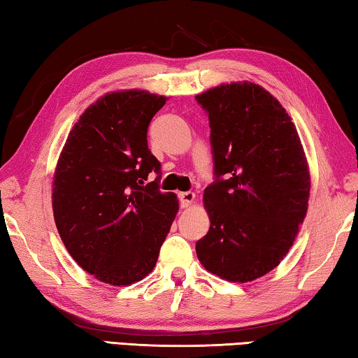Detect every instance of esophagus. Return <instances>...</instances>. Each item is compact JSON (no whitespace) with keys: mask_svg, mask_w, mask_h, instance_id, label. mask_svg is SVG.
<instances>
[{"mask_svg":"<svg viewBox=\"0 0 358 358\" xmlns=\"http://www.w3.org/2000/svg\"><path fill=\"white\" fill-rule=\"evenodd\" d=\"M178 199H180V205L183 208H187L189 205L194 202V199H196V194L191 192V191H186V192H180L178 194Z\"/></svg>","mask_w":358,"mask_h":358,"instance_id":"34e87169","label":"esophagus"}]
</instances>
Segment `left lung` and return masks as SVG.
Returning <instances> with one entry per match:
<instances>
[{
    "mask_svg": "<svg viewBox=\"0 0 358 358\" xmlns=\"http://www.w3.org/2000/svg\"><path fill=\"white\" fill-rule=\"evenodd\" d=\"M196 99L208 115L215 162L197 257L222 280L252 281L280 265L305 220V151L286 108L256 83H224Z\"/></svg>",
    "mask_w": 358,
    "mask_h": 358,
    "instance_id": "8db88e82",
    "label": "left lung"
}]
</instances>
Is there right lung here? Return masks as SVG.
I'll return each instance as SVG.
<instances>
[{"instance_id":"right-lung-1","label":"right lung","mask_w":358,"mask_h":358,"mask_svg":"<svg viewBox=\"0 0 358 358\" xmlns=\"http://www.w3.org/2000/svg\"><path fill=\"white\" fill-rule=\"evenodd\" d=\"M166 101L143 90L102 96L59 155L52 192L58 234L85 271L112 286L151 273L177 216V196L159 191L161 162L147 142ZM153 171L158 177L147 184Z\"/></svg>"}]
</instances>
